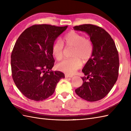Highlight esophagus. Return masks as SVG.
Segmentation results:
<instances>
[{
	"label": "esophagus",
	"mask_w": 131,
	"mask_h": 131,
	"mask_svg": "<svg viewBox=\"0 0 131 131\" xmlns=\"http://www.w3.org/2000/svg\"><path fill=\"white\" fill-rule=\"evenodd\" d=\"M73 77V75H70L65 74V78H72Z\"/></svg>",
	"instance_id": "esophagus-1"
}]
</instances>
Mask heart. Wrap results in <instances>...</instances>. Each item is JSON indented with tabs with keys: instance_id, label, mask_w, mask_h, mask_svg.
Masks as SVG:
<instances>
[{
	"instance_id": "obj_1",
	"label": "heart",
	"mask_w": 131,
	"mask_h": 131,
	"mask_svg": "<svg viewBox=\"0 0 131 131\" xmlns=\"http://www.w3.org/2000/svg\"><path fill=\"white\" fill-rule=\"evenodd\" d=\"M62 42L67 47H74L72 58L65 59L57 65L60 70L68 74H73L82 66L80 58L86 60L90 58L93 52L91 41L85 39L83 35L75 31L68 33L62 39ZM63 44L60 40H57L52 46V53L58 60L63 56Z\"/></svg>"
}]
</instances>
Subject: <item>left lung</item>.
Segmentation results:
<instances>
[{"instance_id": "1", "label": "left lung", "mask_w": 131, "mask_h": 131, "mask_svg": "<svg viewBox=\"0 0 131 131\" xmlns=\"http://www.w3.org/2000/svg\"><path fill=\"white\" fill-rule=\"evenodd\" d=\"M77 31L85 32L93 44L91 57L82 71L83 84L75 90L82 99L93 102L101 100L109 93L118 77L119 60L115 44L105 30L92 24L74 26Z\"/></svg>"}]
</instances>
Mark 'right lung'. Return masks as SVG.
I'll list each match as a JSON object with an SVG mask.
<instances>
[{"label": "right lung", "mask_w": 131, "mask_h": 131, "mask_svg": "<svg viewBox=\"0 0 131 131\" xmlns=\"http://www.w3.org/2000/svg\"><path fill=\"white\" fill-rule=\"evenodd\" d=\"M51 25H34L19 35L11 54L13 81L24 95L34 101H42L54 93L63 73L52 71L54 60L52 46L67 29Z\"/></svg>", "instance_id": "obj_1"}]
</instances>
